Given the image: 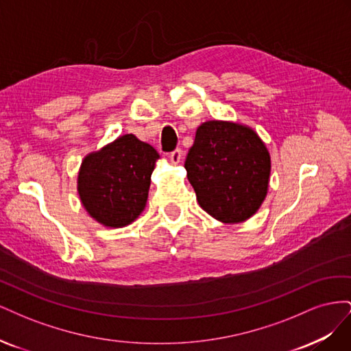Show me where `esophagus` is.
Wrapping results in <instances>:
<instances>
[{
    "label": "esophagus",
    "instance_id": "esophagus-1",
    "mask_svg": "<svg viewBox=\"0 0 351 351\" xmlns=\"http://www.w3.org/2000/svg\"><path fill=\"white\" fill-rule=\"evenodd\" d=\"M169 159H171V162H173L174 165H177V164L182 162V159H183V154H182V151H180V149H176L174 152L169 154Z\"/></svg>",
    "mask_w": 351,
    "mask_h": 351
}]
</instances>
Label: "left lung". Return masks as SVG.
Wrapping results in <instances>:
<instances>
[{
	"label": "left lung",
	"instance_id": "left-lung-1",
	"mask_svg": "<svg viewBox=\"0 0 351 351\" xmlns=\"http://www.w3.org/2000/svg\"><path fill=\"white\" fill-rule=\"evenodd\" d=\"M184 168L200 208L226 226L247 221L268 195L271 155L246 124L202 123Z\"/></svg>",
	"mask_w": 351,
	"mask_h": 351
}]
</instances>
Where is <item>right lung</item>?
<instances>
[{"mask_svg":"<svg viewBox=\"0 0 351 351\" xmlns=\"http://www.w3.org/2000/svg\"><path fill=\"white\" fill-rule=\"evenodd\" d=\"M159 154L134 134H123L83 158L77 193L83 208L104 227L121 228L139 217L147 200Z\"/></svg>","mask_w":351,"mask_h":351,"instance_id":"add662e5","label":"right lung"}]
</instances>
